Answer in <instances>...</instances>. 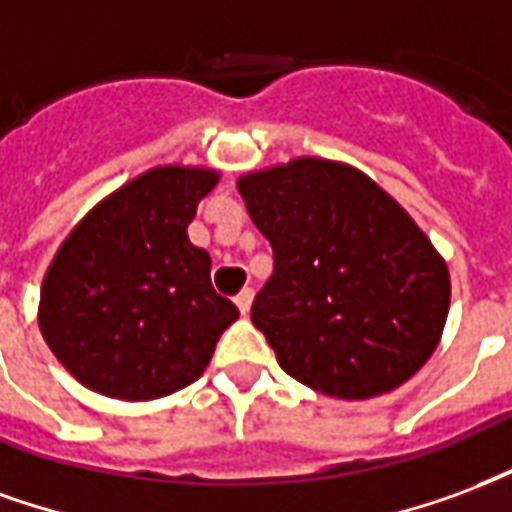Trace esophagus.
Instances as JSON below:
<instances>
[{"label": "esophagus", "mask_w": 512, "mask_h": 512, "mask_svg": "<svg viewBox=\"0 0 512 512\" xmlns=\"http://www.w3.org/2000/svg\"><path fill=\"white\" fill-rule=\"evenodd\" d=\"M234 302H237V308H240L242 316H248V311H251V302H253V292L251 289H242V292L234 297Z\"/></svg>", "instance_id": "34e87169"}]
</instances>
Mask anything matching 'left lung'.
<instances>
[{
    "label": "left lung",
    "instance_id": "1",
    "mask_svg": "<svg viewBox=\"0 0 512 512\" xmlns=\"http://www.w3.org/2000/svg\"><path fill=\"white\" fill-rule=\"evenodd\" d=\"M237 188L272 245L251 322L283 371L346 401L417 374L445 330L450 275L404 207L322 158L253 171Z\"/></svg>",
    "mask_w": 512,
    "mask_h": 512
}]
</instances>
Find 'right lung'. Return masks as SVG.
I'll use <instances>...</instances> for the list:
<instances>
[{"mask_svg":"<svg viewBox=\"0 0 512 512\" xmlns=\"http://www.w3.org/2000/svg\"><path fill=\"white\" fill-rule=\"evenodd\" d=\"M218 171L158 166L111 193L62 242L40 292V333L78 382L149 401L196 382L237 305L212 289L188 223Z\"/></svg>","mask_w":512,"mask_h":512,"instance_id":"1","label":"right lung"}]
</instances>
